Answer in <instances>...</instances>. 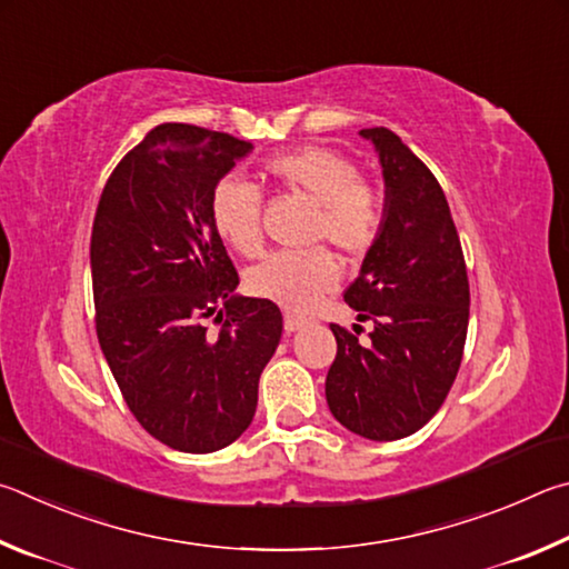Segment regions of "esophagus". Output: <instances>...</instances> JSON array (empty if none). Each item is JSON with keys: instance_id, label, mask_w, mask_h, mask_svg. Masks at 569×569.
I'll return each mask as SVG.
<instances>
[{"instance_id": "esophagus-1", "label": "esophagus", "mask_w": 569, "mask_h": 569, "mask_svg": "<svg viewBox=\"0 0 569 569\" xmlns=\"http://www.w3.org/2000/svg\"><path fill=\"white\" fill-rule=\"evenodd\" d=\"M305 325H307V317L292 315V312L284 315V330H287V332H297V330H300V327H305Z\"/></svg>"}]
</instances>
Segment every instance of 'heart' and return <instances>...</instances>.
<instances>
[{
	"label": "heart",
	"mask_w": 569,
	"mask_h": 569,
	"mask_svg": "<svg viewBox=\"0 0 569 569\" xmlns=\"http://www.w3.org/2000/svg\"><path fill=\"white\" fill-rule=\"evenodd\" d=\"M264 177L279 189L302 194L317 204L312 242H330L350 259L365 257L377 244L385 227V194L350 157L335 149L307 144L277 152L262 162ZM209 217L217 234L237 254H262V192L242 177L219 179L209 197ZM340 264L330 249L279 252L267 257L247 274V290L284 310L305 312L335 290Z\"/></svg>",
	"instance_id": "obj_1"
}]
</instances>
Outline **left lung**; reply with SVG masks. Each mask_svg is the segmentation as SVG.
Wrapping results in <instances>:
<instances>
[{
  "label": "left lung",
  "instance_id": "8db88e82",
  "mask_svg": "<svg viewBox=\"0 0 569 569\" xmlns=\"http://www.w3.org/2000/svg\"><path fill=\"white\" fill-rule=\"evenodd\" d=\"M380 152L385 227L345 302L372 322L370 340L330 325L337 357L325 395L335 420L377 442L415 435L432 420L460 370L470 282L437 177L387 127L362 129Z\"/></svg>",
  "mask_w": 569,
  "mask_h": 569
}]
</instances>
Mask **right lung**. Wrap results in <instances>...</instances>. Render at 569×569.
I'll list each match as a JSON object with an SVG mask.
<instances>
[{"label":"right lung","mask_w":569,"mask_h":569,"mask_svg":"<svg viewBox=\"0 0 569 569\" xmlns=\"http://www.w3.org/2000/svg\"><path fill=\"white\" fill-rule=\"evenodd\" d=\"M252 144L167 122L109 174L92 244L97 340L129 412L179 452L232 445L252 422L257 385L282 337L269 300L234 295L239 274L209 197ZM209 316L223 325L214 338Z\"/></svg>","instance_id":"1"}]
</instances>
